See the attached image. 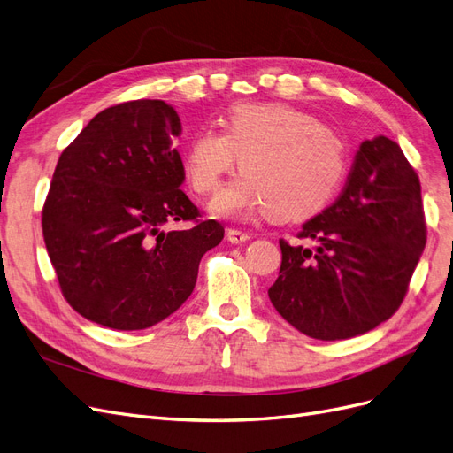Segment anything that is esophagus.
Here are the masks:
<instances>
[{
  "label": "esophagus",
  "mask_w": 453,
  "mask_h": 453,
  "mask_svg": "<svg viewBox=\"0 0 453 453\" xmlns=\"http://www.w3.org/2000/svg\"><path fill=\"white\" fill-rule=\"evenodd\" d=\"M226 238L230 243H245L251 236L248 234V232H242V230H236V228H228L226 230Z\"/></svg>",
  "instance_id": "obj_1"
}]
</instances>
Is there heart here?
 <instances>
[{
    "label": "heart",
    "instance_id": "1",
    "mask_svg": "<svg viewBox=\"0 0 453 453\" xmlns=\"http://www.w3.org/2000/svg\"><path fill=\"white\" fill-rule=\"evenodd\" d=\"M223 125V134L200 130L183 157L187 180L200 195L215 193L240 158L243 173L213 200V213L263 211L303 221L333 198L346 172V147L318 117L280 102L236 104Z\"/></svg>",
    "mask_w": 453,
    "mask_h": 453
}]
</instances>
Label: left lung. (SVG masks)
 <instances>
[{
  "instance_id": "8db88e82",
  "label": "left lung",
  "mask_w": 453,
  "mask_h": 453,
  "mask_svg": "<svg viewBox=\"0 0 453 453\" xmlns=\"http://www.w3.org/2000/svg\"><path fill=\"white\" fill-rule=\"evenodd\" d=\"M315 248L280 240L270 303L300 333L346 340L399 310L427 242L421 185L386 135L361 143L342 195L298 232Z\"/></svg>"
}]
</instances>
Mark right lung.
Returning a JSON list of instances; mask_svg holds the SVG:
<instances>
[{
	"instance_id": "add662e5",
	"label": "right lung",
	"mask_w": 453,
	"mask_h": 453,
	"mask_svg": "<svg viewBox=\"0 0 453 453\" xmlns=\"http://www.w3.org/2000/svg\"><path fill=\"white\" fill-rule=\"evenodd\" d=\"M180 135L172 105L134 100L104 109L62 150L41 225L64 298L92 323L140 331L166 319L225 236L180 188ZM175 220L191 226L166 231Z\"/></svg>"
}]
</instances>
